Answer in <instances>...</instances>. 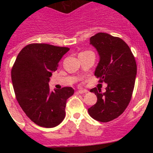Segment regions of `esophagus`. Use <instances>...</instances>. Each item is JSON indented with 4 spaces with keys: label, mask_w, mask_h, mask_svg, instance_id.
<instances>
[{
    "label": "esophagus",
    "mask_w": 153,
    "mask_h": 153,
    "mask_svg": "<svg viewBox=\"0 0 153 153\" xmlns=\"http://www.w3.org/2000/svg\"><path fill=\"white\" fill-rule=\"evenodd\" d=\"M78 93L80 94H84V93H86V92H88V90H86V89H80V90L78 91Z\"/></svg>",
    "instance_id": "obj_1"
}]
</instances>
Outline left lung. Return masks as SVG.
<instances>
[{
    "mask_svg": "<svg viewBox=\"0 0 153 153\" xmlns=\"http://www.w3.org/2000/svg\"><path fill=\"white\" fill-rule=\"evenodd\" d=\"M100 61L95 71L99 83H106L102 93L93 88L97 102L88 109L89 115L100 122H108L121 115L130 102L135 86L137 65L129 46L118 37L99 32L90 38Z\"/></svg>",
    "mask_w": 153,
    "mask_h": 153,
    "instance_id": "obj_1",
    "label": "left lung"
}]
</instances>
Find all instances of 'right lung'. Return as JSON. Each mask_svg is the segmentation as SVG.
Returning <instances> with one entry per match:
<instances>
[{
	"mask_svg": "<svg viewBox=\"0 0 153 153\" xmlns=\"http://www.w3.org/2000/svg\"><path fill=\"white\" fill-rule=\"evenodd\" d=\"M69 48L47 44H31L21 49L11 75L18 104L35 124L46 128L58 126L65 118L67 100L72 87L49 89V78Z\"/></svg>",
	"mask_w": 153,
	"mask_h": 153,
	"instance_id": "obj_1",
	"label": "right lung"
}]
</instances>
